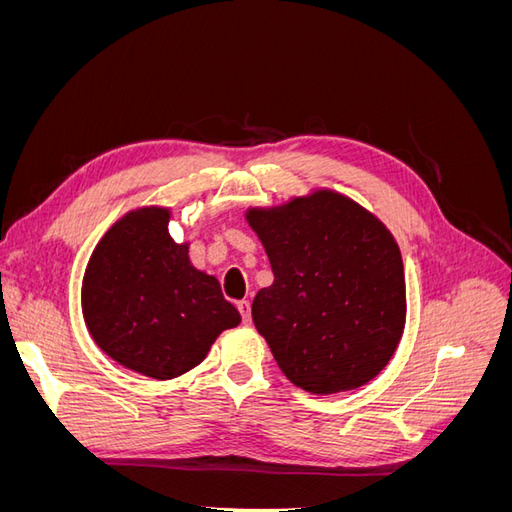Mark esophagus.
Segmentation results:
<instances>
[{
  "mask_svg": "<svg viewBox=\"0 0 512 512\" xmlns=\"http://www.w3.org/2000/svg\"><path fill=\"white\" fill-rule=\"evenodd\" d=\"M237 309L241 312L243 322L250 324V320H252V305H250V301H239V303H237Z\"/></svg>",
  "mask_w": 512,
  "mask_h": 512,
  "instance_id": "esophagus-1",
  "label": "esophagus"
}]
</instances>
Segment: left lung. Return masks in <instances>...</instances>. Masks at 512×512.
Segmentation results:
<instances>
[{"label": "left lung", "instance_id": "1", "mask_svg": "<svg viewBox=\"0 0 512 512\" xmlns=\"http://www.w3.org/2000/svg\"><path fill=\"white\" fill-rule=\"evenodd\" d=\"M245 218L275 275L252 318L284 376L316 395L376 378L406 324L404 262L391 232L329 190Z\"/></svg>", "mask_w": 512, "mask_h": 512}]
</instances>
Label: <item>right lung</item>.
<instances>
[{
	"label": "right lung",
	"instance_id": "1",
	"mask_svg": "<svg viewBox=\"0 0 512 512\" xmlns=\"http://www.w3.org/2000/svg\"><path fill=\"white\" fill-rule=\"evenodd\" d=\"M170 211L143 207L111 226L83 277V316L119 365L170 380L196 367L241 316L213 275L192 267L188 243L168 235Z\"/></svg>",
	"mask_w": 512,
	"mask_h": 512
}]
</instances>
